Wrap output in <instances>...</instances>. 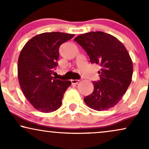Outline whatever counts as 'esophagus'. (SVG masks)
<instances>
[{
  "label": "esophagus",
  "mask_w": 149,
  "mask_h": 149,
  "mask_svg": "<svg viewBox=\"0 0 149 149\" xmlns=\"http://www.w3.org/2000/svg\"><path fill=\"white\" fill-rule=\"evenodd\" d=\"M79 80H74V79H72L71 80V83H72V84H77V83H79Z\"/></svg>",
  "instance_id": "1"
}]
</instances>
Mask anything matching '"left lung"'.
<instances>
[{"label": "left lung", "mask_w": 149, "mask_h": 149, "mask_svg": "<svg viewBox=\"0 0 149 149\" xmlns=\"http://www.w3.org/2000/svg\"><path fill=\"white\" fill-rule=\"evenodd\" d=\"M74 40L86 52L91 64L101 67L100 80L93 81V91L84 97L86 104L98 111L115 107L127 91L133 74L126 48L115 36L100 31L81 34Z\"/></svg>", "instance_id": "8db88e82"}]
</instances>
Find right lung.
<instances>
[{
	"instance_id": "right-lung-1",
	"label": "right lung",
	"mask_w": 149,
	"mask_h": 149,
	"mask_svg": "<svg viewBox=\"0 0 149 149\" xmlns=\"http://www.w3.org/2000/svg\"><path fill=\"white\" fill-rule=\"evenodd\" d=\"M64 32H45L27 42L20 52L17 63L18 79L24 95L42 113H51L61 107L70 81L54 79L58 66L59 48L74 37Z\"/></svg>"
}]
</instances>
